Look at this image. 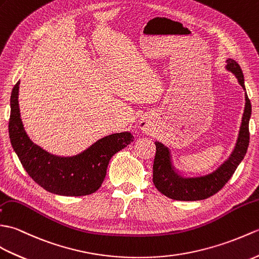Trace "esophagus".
Here are the masks:
<instances>
[{
    "label": "esophagus",
    "mask_w": 259,
    "mask_h": 259,
    "mask_svg": "<svg viewBox=\"0 0 259 259\" xmlns=\"http://www.w3.org/2000/svg\"><path fill=\"white\" fill-rule=\"evenodd\" d=\"M139 127H140L141 130H146V128H147V123H146V122H141Z\"/></svg>",
    "instance_id": "obj_1"
}]
</instances>
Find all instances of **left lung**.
I'll return each mask as SVG.
<instances>
[{
    "instance_id": "1",
    "label": "left lung",
    "mask_w": 259,
    "mask_h": 259,
    "mask_svg": "<svg viewBox=\"0 0 259 259\" xmlns=\"http://www.w3.org/2000/svg\"><path fill=\"white\" fill-rule=\"evenodd\" d=\"M226 68L235 74L239 84L245 90L244 75L237 62L228 59ZM246 91V90H245ZM245 110L240 125L238 140L231 156L211 174L200 177H182L174 170L170 163V154L162 143L155 142L156 154L153 165L154 185L165 196L176 200H200L220 192L236 170L245 157L249 144V118L251 114L250 101L245 94Z\"/></svg>"
}]
</instances>
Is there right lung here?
Here are the masks:
<instances>
[{
	"label": "right lung",
	"mask_w": 259,
	"mask_h": 259,
	"mask_svg": "<svg viewBox=\"0 0 259 259\" xmlns=\"http://www.w3.org/2000/svg\"><path fill=\"white\" fill-rule=\"evenodd\" d=\"M19 84L11 93L9 134L12 147L26 173L50 193L63 196H84L96 192L106 175L114 154L131 144L128 132L103 137L83 153L73 157H59L45 152L28 139L19 108Z\"/></svg>",
	"instance_id": "add662e5"
}]
</instances>
